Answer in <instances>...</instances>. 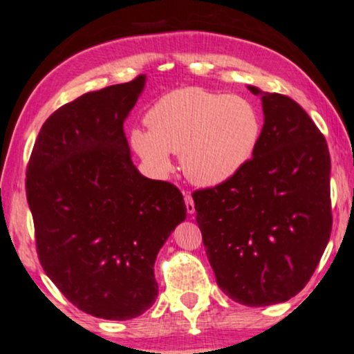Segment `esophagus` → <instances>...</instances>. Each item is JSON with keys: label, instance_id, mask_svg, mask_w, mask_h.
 Wrapping results in <instances>:
<instances>
[{"label": "esophagus", "instance_id": "obj_1", "mask_svg": "<svg viewBox=\"0 0 354 354\" xmlns=\"http://www.w3.org/2000/svg\"><path fill=\"white\" fill-rule=\"evenodd\" d=\"M185 206H187V213L188 214H194L195 213V203H194V198H192L190 195H185Z\"/></svg>", "mask_w": 354, "mask_h": 354}]
</instances>
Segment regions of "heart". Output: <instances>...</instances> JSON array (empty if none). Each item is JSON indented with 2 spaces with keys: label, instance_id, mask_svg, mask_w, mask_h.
<instances>
[{
  "label": "heart",
  "instance_id": "obj_1",
  "mask_svg": "<svg viewBox=\"0 0 354 354\" xmlns=\"http://www.w3.org/2000/svg\"><path fill=\"white\" fill-rule=\"evenodd\" d=\"M149 130H133L131 146L153 171L171 169L180 154L185 176L213 187L241 171L261 136L257 105L244 95L183 87L156 100L145 117Z\"/></svg>",
  "mask_w": 354,
  "mask_h": 354
}]
</instances>
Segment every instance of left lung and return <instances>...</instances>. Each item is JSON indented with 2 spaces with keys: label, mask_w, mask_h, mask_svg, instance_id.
Instances as JSON below:
<instances>
[{
  "label": "left lung",
  "mask_w": 354,
  "mask_h": 354,
  "mask_svg": "<svg viewBox=\"0 0 354 354\" xmlns=\"http://www.w3.org/2000/svg\"><path fill=\"white\" fill-rule=\"evenodd\" d=\"M265 123L236 176L195 190L196 223L218 286L239 304L284 302L309 283L332 232L327 141L306 110L261 93Z\"/></svg>",
  "instance_id": "obj_1"
}]
</instances>
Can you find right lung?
Here are the masks:
<instances>
[{"label": "right lung", "mask_w": 354, "mask_h": 354, "mask_svg": "<svg viewBox=\"0 0 354 354\" xmlns=\"http://www.w3.org/2000/svg\"><path fill=\"white\" fill-rule=\"evenodd\" d=\"M145 76L82 94L40 128L26 194L44 272L77 309L128 320L158 297L154 261L187 218L180 190L133 166L123 122Z\"/></svg>", "instance_id": "1"}]
</instances>
